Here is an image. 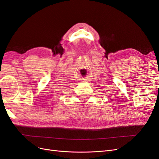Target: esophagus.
<instances>
[{"instance_id":"esophagus-1","label":"esophagus","mask_w":159,"mask_h":159,"mask_svg":"<svg viewBox=\"0 0 159 159\" xmlns=\"http://www.w3.org/2000/svg\"><path fill=\"white\" fill-rule=\"evenodd\" d=\"M84 80V81H83V82H84V81H86L85 80Z\"/></svg>"}]
</instances>
